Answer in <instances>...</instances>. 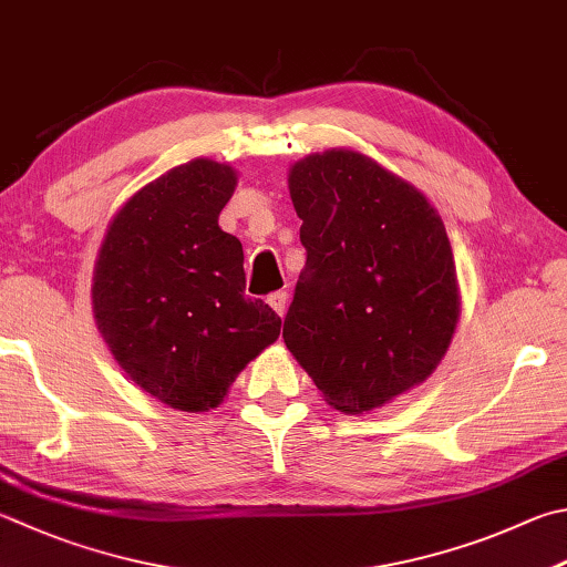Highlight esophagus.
<instances>
[{
	"label": "esophagus",
	"mask_w": 567,
	"mask_h": 567,
	"mask_svg": "<svg viewBox=\"0 0 567 567\" xmlns=\"http://www.w3.org/2000/svg\"><path fill=\"white\" fill-rule=\"evenodd\" d=\"M266 301H269V306L274 308L276 313L284 316L286 313V306H288V293L286 291H276V293H271L269 298H266Z\"/></svg>",
	"instance_id": "1"
}]
</instances>
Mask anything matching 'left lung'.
Segmentation results:
<instances>
[{"mask_svg": "<svg viewBox=\"0 0 567 567\" xmlns=\"http://www.w3.org/2000/svg\"><path fill=\"white\" fill-rule=\"evenodd\" d=\"M306 266L284 343L336 410L380 408L432 375L458 318L454 254L434 207L352 151L296 163Z\"/></svg>", "mask_w": 567, "mask_h": 567, "instance_id": "left-lung-1", "label": "left lung"}]
</instances>
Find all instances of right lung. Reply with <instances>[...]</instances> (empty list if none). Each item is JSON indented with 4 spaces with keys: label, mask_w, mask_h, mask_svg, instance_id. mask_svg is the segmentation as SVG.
Instances as JSON below:
<instances>
[{
    "label": "right lung",
    "mask_w": 567,
    "mask_h": 567,
    "mask_svg": "<svg viewBox=\"0 0 567 567\" xmlns=\"http://www.w3.org/2000/svg\"><path fill=\"white\" fill-rule=\"evenodd\" d=\"M237 175L212 159L169 169L125 202L93 274V313L131 380L183 412L217 408L281 318L244 298L241 241L219 229Z\"/></svg>",
    "instance_id": "add662e5"
}]
</instances>
